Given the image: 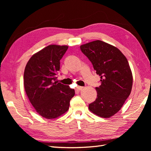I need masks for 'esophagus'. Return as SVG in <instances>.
I'll return each mask as SVG.
<instances>
[{"label":"esophagus","instance_id":"1","mask_svg":"<svg viewBox=\"0 0 151 151\" xmlns=\"http://www.w3.org/2000/svg\"><path fill=\"white\" fill-rule=\"evenodd\" d=\"M84 88V87H83V86H77L76 88V90L80 91L83 90Z\"/></svg>","mask_w":151,"mask_h":151}]
</instances>
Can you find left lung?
<instances>
[{
	"mask_svg": "<svg viewBox=\"0 0 151 151\" xmlns=\"http://www.w3.org/2000/svg\"><path fill=\"white\" fill-rule=\"evenodd\" d=\"M82 52L101 77L97 98L89 104V110L103 118H109L122 108L130 94L133 77L127 58L119 49L103 41L81 45Z\"/></svg>",
	"mask_w": 151,
	"mask_h": 151,
	"instance_id": "8db88e82",
	"label": "left lung"
}]
</instances>
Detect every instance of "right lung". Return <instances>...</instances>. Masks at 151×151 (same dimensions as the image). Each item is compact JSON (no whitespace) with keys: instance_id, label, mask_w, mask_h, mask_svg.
Returning a JSON list of instances; mask_svg holds the SVG:
<instances>
[{"instance_id":"1","label":"right lung","mask_w":151,"mask_h":151,"mask_svg":"<svg viewBox=\"0 0 151 151\" xmlns=\"http://www.w3.org/2000/svg\"><path fill=\"white\" fill-rule=\"evenodd\" d=\"M67 49L65 45H48L34 54L25 67L26 93L36 112L47 119L65 113L75 94L74 89L57 81L60 60Z\"/></svg>"}]
</instances>
